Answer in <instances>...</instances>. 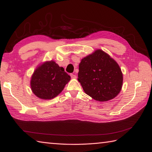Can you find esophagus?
<instances>
[{"instance_id": "1", "label": "esophagus", "mask_w": 152, "mask_h": 152, "mask_svg": "<svg viewBox=\"0 0 152 152\" xmlns=\"http://www.w3.org/2000/svg\"><path fill=\"white\" fill-rule=\"evenodd\" d=\"M70 77H71L72 79H76V78H77L76 75L75 74H73V73H71Z\"/></svg>"}]
</instances>
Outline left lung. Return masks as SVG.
<instances>
[{"label":"left lung","mask_w":152,"mask_h":152,"mask_svg":"<svg viewBox=\"0 0 152 152\" xmlns=\"http://www.w3.org/2000/svg\"><path fill=\"white\" fill-rule=\"evenodd\" d=\"M78 80L85 93L98 102H107L120 93L123 75L118 63L101 49L88 55L79 64Z\"/></svg>","instance_id":"obj_1"}]
</instances>
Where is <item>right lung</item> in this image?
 I'll list each match as a JSON object with an SVG mask.
<instances>
[{
    "instance_id": "add662e5",
    "label": "right lung",
    "mask_w": 152,
    "mask_h": 152,
    "mask_svg": "<svg viewBox=\"0 0 152 152\" xmlns=\"http://www.w3.org/2000/svg\"><path fill=\"white\" fill-rule=\"evenodd\" d=\"M70 80V76L63 67L54 61H48L35 69L31 77L30 87L37 97L50 99L61 93Z\"/></svg>"
}]
</instances>
